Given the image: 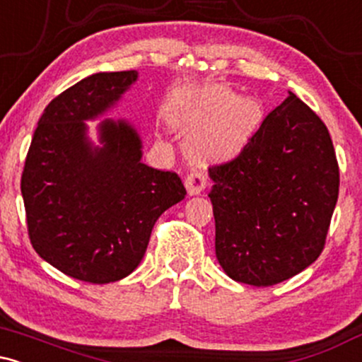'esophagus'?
<instances>
[{
  "label": "esophagus",
  "instance_id": "esophagus-1",
  "mask_svg": "<svg viewBox=\"0 0 362 362\" xmlns=\"http://www.w3.org/2000/svg\"><path fill=\"white\" fill-rule=\"evenodd\" d=\"M206 173L201 172V170H194L190 172L189 175L185 178V189L189 195H195V194H201L206 187Z\"/></svg>",
  "mask_w": 362,
  "mask_h": 362
}]
</instances>
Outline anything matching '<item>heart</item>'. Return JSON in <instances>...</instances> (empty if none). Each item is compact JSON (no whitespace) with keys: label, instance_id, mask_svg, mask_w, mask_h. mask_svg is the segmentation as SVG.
Masks as SVG:
<instances>
[{"label":"heart","instance_id":"b5f03b06","mask_svg":"<svg viewBox=\"0 0 362 362\" xmlns=\"http://www.w3.org/2000/svg\"><path fill=\"white\" fill-rule=\"evenodd\" d=\"M223 113L222 116L221 114ZM216 120L204 134L194 139L192 153L199 158L224 160L235 156L247 144L253 129L260 120V107L253 100H238L231 91L213 90L199 103L187 120V126L197 129L206 122Z\"/></svg>","mask_w":362,"mask_h":362}]
</instances>
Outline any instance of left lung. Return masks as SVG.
<instances>
[{
    "mask_svg": "<svg viewBox=\"0 0 362 362\" xmlns=\"http://www.w3.org/2000/svg\"><path fill=\"white\" fill-rule=\"evenodd\" d=\"M209 173L216 257L231 279L274 286L318 259L339 163L327 126L296 95L289 91L242 151Z\"/></svg>",
    "mask_w": 362,
    "mask_h": 362,
    "instance_id": "left-lung-1",
    "label": "left lung"
}]
</instances>
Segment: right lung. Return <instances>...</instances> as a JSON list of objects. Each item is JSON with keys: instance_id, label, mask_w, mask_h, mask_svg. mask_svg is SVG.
I'll return each mask as SVG.
<instances>
[{"instance_id": "add662e5", "label": "right lung", "mask_w": 362, "mask_h": 362, "mask_svg": "<svg viewBox=\"0 0 362 362\" xmlns=\"http://www.w3.org/2000/svg\"><path fill=\"white\" fill-rule=\"evenodd\" d=\"M138 78L97 73L57 95L39 119L22 172L32 247L66 276L107 284L134 271L156 219L187 190L175 172L141 163L127 122L103 120L91 148L83 120L100 115Z\"/></svg>"}]
</instances>
